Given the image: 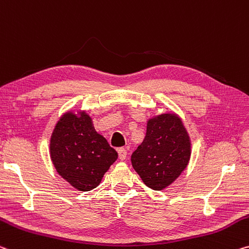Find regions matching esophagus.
<instances>
[{"mask_svg":"<svg viewBox=\"0 0 249 249\" xmlns=\"http://www.w3.org/2000/svg\"><path fill=\"white\" fill-rule=\"evenodd\" d=\"M126 156H127V152H126V149L123 147L118 148V157H120V160H126Z\"/></svg>","mask_w":249,"mask_h":249,"instance_id":"34e87169","label":"esophagus"}]
</instances>
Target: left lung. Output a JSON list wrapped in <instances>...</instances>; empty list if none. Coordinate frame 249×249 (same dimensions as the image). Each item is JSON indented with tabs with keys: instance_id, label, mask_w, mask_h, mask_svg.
<instances>
[{
	"instance_id": "left-lung-1",
	"label": "left lung",
	"mask_w": 249,
	"mask_h": 249,
	"mask_svg": "<svg viewBox=\"0 0 249 249\" xmlns=\"http://www.w3.org/2000/svg\"><path fill=\"white\" fill-rule=\"evenodd\" d=\"M191 140L180 118L174 113L149 118L146 136L131 160L146 186L154 191L169 186L187 167Z\"/></svg>"
}]
</instances>
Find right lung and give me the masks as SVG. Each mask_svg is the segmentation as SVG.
I'll use <instances>...</instances> for the list:
<instances>
[{"label": "right lung", "instance_id": "1", "mask_svg": "<svg viewBox=\"0 0 249 249\" xmlns=\"http://www.w3.org/2000/svg\"><path fill=\"white\" fill-rule=\"evenodd\" d=\"M51 160L56 172L82 192L98 186L117 160V153L98 134L85 112L63 114L50 141Z\"/></svg>", "mask_w": 249, "mask_h": 249}]
</instances>
